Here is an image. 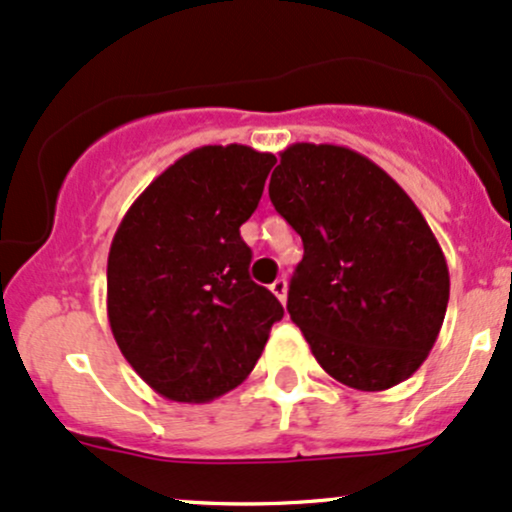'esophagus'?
<instances>
[{
    "mask_svg": "<svg viewBox=\"0 0 512 512\" xmlns=\"http://www.w3.org/2000/svg\"><path fill=\"white\" fill-rule=\"evenodd\" d=\"M269 289H272V294L277 296L279 301L286 303V282H284V279H277V282L269 286Z\"/></svg>",
    "mask_w": 512,
    "mask_h": 512,
    "instance_id": "1",
    "label": "esophagus"
}]
</instances>
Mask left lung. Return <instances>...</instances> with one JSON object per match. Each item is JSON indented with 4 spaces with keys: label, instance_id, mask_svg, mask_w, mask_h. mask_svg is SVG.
<instances>
[{
    "label": "left lung",
    "instance_id": "obj_1",
    "mask_svg": "<svg viewBox=\"0 0 512 512\" xmlns=\"http://www.w3.org/2000/svg\"><path fill=\"white\" fill-rule=\"evenodd\" d=\"M269 199L303 240L286 311L335 381L386 391L430 355L449 301V269L413 199L342 145L279 153Z\"/></svg>",
    "mask_w": 512,
    "mask_h": 512
}]
</instances>
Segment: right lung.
<instances>
[{
  "mask_svg": "<svg viewBox=\"0 0 512 512\" xmlns=\"http://www.w3.org/2000/svg\"><path fill=\"white\" fill-rule=\"evenodd\" d=\"M272 153L204 145L133 201L106 265V313L140 379L177 403L223 396L255 369L277 296L250 279L240 226L260 204Z\"/></svg>",
  "mask_w": 512,
  "mask_h": 512,
  "instance_id": "right-lung-1",
  "label": "right lung"
}]
</instances>
